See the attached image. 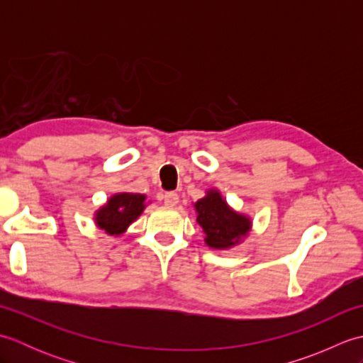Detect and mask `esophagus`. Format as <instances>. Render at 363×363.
<instances>
[{"label":"esophagus","mask_w":363,"mask_h":363,"mask_svg":"<svg viewBox=\"0 0 363 363\" xmlns=\"http://www.w3.org/2000/svg\"><path fill=\"white\" fill-rule=\"evenodd\" d=\"M164 203L167 206H176L177 203H179V195H177L176 191H167V194L164 195Z\"/></svg>","instance_id":"34e87169"}]
</instances>
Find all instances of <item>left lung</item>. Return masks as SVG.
<instances>
[{"label":"left lung","mask_w":363,"mask_h":363,"mask_svg":"<svg viewBox=\"0 0 363 363\" xmlns=\"http://www.w3.org/2000/svg\"><path fill=\"white\" fill-rule=\"evenodd\" d=\"M196 221L204 233V242L213 250H229L242 243L250 234L252 221L248 215L230 207L217 189H209L206 196L194 204Z\"/></svg>","instance_id":"1"}]
</instances>
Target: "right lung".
<instances>
[{
	"instance_id": "add662e5",
	"label": "right lung",
	"mask_w": 363,
	"mask_h": 363,
	"mask_svg": "<svg viewBox=\"0 0 363 363\" xmlns=\"http://www.w3.org/2000/svg\"><path fill=\"white\" fill-rule=\"evenodd\" d=\"M146 207V196L140 194H115L95 212V225L107 235L118 237L140 217Z\"/></svg>"
}]
</instances>
